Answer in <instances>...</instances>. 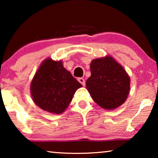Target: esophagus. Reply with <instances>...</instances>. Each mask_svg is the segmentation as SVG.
<instances>
[{"label":"esophagus","mask_w":158,"mask_h":158,"mask_svg":"<svg viewBox=\"0 0 158 158\" xmlns=\"http://www.w3.org/2000/svg\"><path fill=\"white\" fill-rule=\"evenodd\" d=\"M78 81L80 82V83H81L82 85H83V86L85 85V80H84L83 78H82V77H79L78 79Z\"/></svg>","instance_id":"esophagus-1"}]
</instances>
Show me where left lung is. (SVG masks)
Listing matches in <instances>:
<instances>
[{"label": "left lung", "instance_id": "obj_1", "mask_svg": "<svg viewBox=\"0 0 158 158\" xmlns=\"http://www.w3.org/2000/svg\"><path fill=\"white\" fill-rule=\"evenodd\" d=\"M86 88L91 98L103 109L113 110L125 102L130 91V77L110 55L94 59Z\"/></svg>", "mask_w": 158, "mask_h": 158}]
</instances>
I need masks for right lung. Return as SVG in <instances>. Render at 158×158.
<instances>
[{"label": "right lung", "instance_id": "right-lung-1", "mask_svg": "<svg viewBox=\"0 0 158 158\" xmlns=\"http://www.w3.org/2000/svg\"><path fill=\"white\" fill-rule=\"evenodd\" d=\"M82 85L62 60L47 58L39 67L30 85L32 100L40 109L51 114H60L65 111L75 93Z\"/></svg>", "mask_w": 158, "mask_h": 158}]
</instances>
